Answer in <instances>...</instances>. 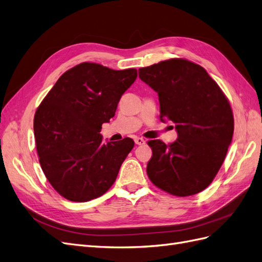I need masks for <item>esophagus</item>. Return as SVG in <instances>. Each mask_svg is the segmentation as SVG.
<instances>
[{
	"mask_svg": "<svg viewBox=\"0 0 262 262\" xmlns=\"http://www.w3.org/2000/svg\"><path fill=\"white\" fill-rule=\"evenodd\" d=\"M134 142H136V144H138V145L145 144V140L143 138H136L134 139Z\"/></svg>",
	"mask_w": 262,
	"mask_h": 262,
	"instance_id": "obj_1",
	"label": "esophagus"
}]
</instances>
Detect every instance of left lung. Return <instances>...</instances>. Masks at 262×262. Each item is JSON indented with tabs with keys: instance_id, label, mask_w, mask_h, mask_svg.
<instances>
[{
	"instance_id": "8db88e82",
	"label": "left lung",
	"mask_w": 262,
	"mask_h": 262,
	"mask_svg": "<svg viewBox=\"0 0 262 262\" xmlns=\"http://www.w3.org/2000/svg\"><path fill=\"white\" fill-rule=\"evenodd\" d=\"M142 81L158 94L162 121L175 123L178 139L170 144L148 141L149 180L177 196L199 193L216 176L234 133L231 105L202 67L169 59L139 69Z\"/></svg>"
}]
</instances>
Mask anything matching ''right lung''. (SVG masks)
I'll return each instance as SVG.
<instances>
[{"label":"right lung","mask_w":262,"mask_h":262,"mask_svg":"<svg viewBox=\"0 0 262 262\" xmlns=\"http://www.w3.org/2000/svg\"><path fill=\"white\" fill-rule=\"evenodd\" d=\"M136 69L113 70L83 62L63 73L37 108L34 132L39 163L60 195L86 202L114 185L134 142L104 143L101 124L115 116Z\"/></svg>","instance_id":"obj_1"}]
</instances>
